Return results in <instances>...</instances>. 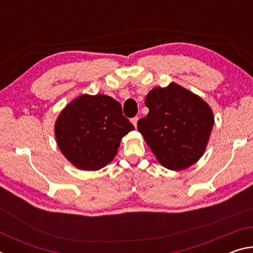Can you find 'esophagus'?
I'll use <instances>...</instances> for the list:
<instances>
[{"instance_id": "obj_1", "label": "esophagus", "mask_w": 253, "mask_h": 253, "mask_svg": "<svg viewBox=\"0 0 253 253\" xmlns=\"http://www.w3.org/2000/svg\"><path fill=\"white\" fill-rule=\"evenodd\" d=\"M138 117H134V118H131V124H132V125H134L135 127L137 126V122H138Z\"/></svg>"}]
</instances>
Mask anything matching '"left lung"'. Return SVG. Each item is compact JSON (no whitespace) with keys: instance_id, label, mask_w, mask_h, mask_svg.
I'll use <instances>...</instances> for the list:
<instances>
[{"instance_id":"8db88e82","label":"left lung","mask_w":253,"mask_h":253,"mask_svg":"<svg viewBox=\"0 0 253 253\" xmlns=\"http://www.w3.org/2000/svg\"><path fill=\"white\" fill-rule=\"evenodd\" d=\"M147 116L139 119L137 129L165 169H186L207 149L214 125L211 107L199 95L170 83L147 93Z\"/></svg>"}]
</instances>
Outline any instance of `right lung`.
<instances>
[{"label":"right lung","instance_id":"add662e5","mask_svg":"<svg viewBox=\"0 0 253 253\" xmlns=\"http://www.w3.org/2000/svg\"><path fill=\"white\" fill-rule=\"evenodd\" d=\"M134 130L118 101L104 93H83L72 99L54 123L62 155L81 170H98L117 155L124 136Z\"/></svg>","mask_w":253,"mask_h":253}]
</instances>
